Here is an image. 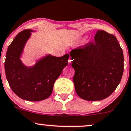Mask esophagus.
<instances>
[{"label": "esophagus", "mask_w": 131, "mask_h": 131, "mask_svg": "<svg viewBox=\"0 0 131 131\" xmlns=\"http://www.w3.org/2000/svg\"><path fill=\"white\" fill-rule=\"evenodd\" d=\"M72 62H73V60H72L71 58L70 57V59H69V60H68V64H71Z\"/></svg>", "instance_id": "34e87169"}]
</instances>
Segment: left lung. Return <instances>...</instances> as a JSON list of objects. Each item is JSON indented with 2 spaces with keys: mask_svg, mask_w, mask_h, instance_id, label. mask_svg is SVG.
Wrapping results in <instances>:
<instances>
[{
  "mask_svg": "<svg viewBox=\"0 0 131 131\" xmlns=\"http://www.w3.org/2000/svg\"><path fill=\"white\" fill-rule=\"evenodd\" d=\"M75 90L86 101H100L109 96L120 82L124 70V57L116 38L97 31L94 42L72 50Z\"/></svg>",
  "mask_w": 131,
  "mask_h": 131,
  "instance_id": "1",
  "label": "left lung"
}]
</instances>
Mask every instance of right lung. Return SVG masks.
<instances>
[{
	"label": "right lung",
	"instance_id": "add662e5",
	"mask_svg": "<svg viewBox=\"0 0 131 131\" xmlns=\"http://www.w3.org/2000/svg\"><path fill=\"white\" fill-rule=\"evenodd\" d=\"M35 32L31 29L20 31L8 48L5 70L11 89L18 96L29 101L48 98L53 84L65 67L69 55L55 57L46 54L32 66H26L21 60L25 46Z\"/></svg>",
	"mask_w": 131,
	"mask_h": 131
}]
</instances>
